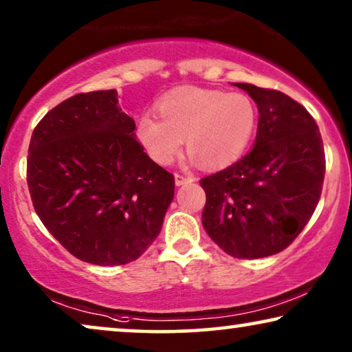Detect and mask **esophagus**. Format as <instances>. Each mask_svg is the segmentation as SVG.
<instances>
[{
  "label": "esophagus",
  "mask_w": 352,
  "mask_h": 352,
  "mask_svg": "<svg viewBox=\"0 0 352 352\" xmlns=\"http://www.w3.org/2000/svg\"><path fill=\"white\" fill-rule=\"evenodd\" d=\"M191 182H194V177H186V175L175 174V185H177V186L186 185V183H191Z\"/></svg>",
  "instance_id": "34e87169"
}]
</instances>
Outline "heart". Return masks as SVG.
Listing matches in <instances>:
<instances>
[{
    "mask_svg": "<svg viewBox=\"0 0 352 352\" xmlns=\"http://www.w3.org/2000/svg\"><path fill=\"white\" fill-rule=\"evenodd\" d=\"M158 120L144 117L135 138L160 166L175 160L185 139L186 150L206 169H221L239 158L258 122V110L243 93L180 87L156 104Z\"/></svg>",
    "mask_w": 352,
    "mask_h": 352,
    "instance_id": "heart-1",
    "label": "heart"
}]
</instances>
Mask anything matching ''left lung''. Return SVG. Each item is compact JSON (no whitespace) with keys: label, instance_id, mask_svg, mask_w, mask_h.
I'll return each instance as SVG.
<instances>
[{"label":"left lung","instance_id":"1","mask_svg":"<svg viewBox=\"0 0 352 352\" xmlns=\"http://www.w3.org/2000/svg\"><path fill=\"white\" fill-rule=\"evenodd\" d=\"M259 110L254 146L232 166L204 177L202 226L239 259L280 253L310 221L321 197L326 156L308 110L287 94L234 83Z\"/></svg>","mask_w":352,"mask_h":352}]
</instances>
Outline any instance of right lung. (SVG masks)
<instances>
[{"instance_id":"1","label":"right lung","mask_w":352,"mask_h":352,"mask_svg":"<svg viewBox=\"0 0 352 352\" xmlns=\"http://www.w3.org/2000/svg\"><path fill=\"white\" fill-rule=\"evenodd\" d=\"M117 90L76 94L31 135L26 182L41 221L77 259L133 262L158 237L174 175L135 139Z\"/></svg>"}]
</instances>
